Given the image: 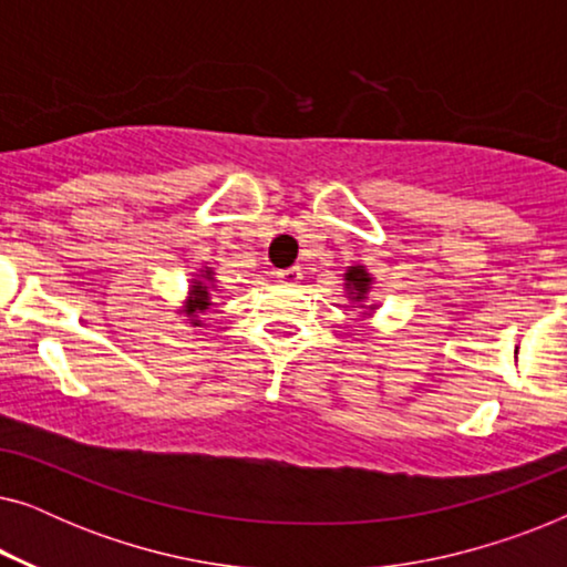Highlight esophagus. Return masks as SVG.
<instances>
[{
	"instance_id": "1",
	"label": "esophagus",
	"mask_w": 567,
	"mask_h": 567,
	"mask_svg": "<svg viewBox=\"0 0 567 567\" xmlns=\"http://www.w3.org/2000/svg\"><path fill=\"white\" fill-rule=\"evenodd\" d=\"M278 281L286 284V286H297L301 284V278H305V274H301V268H286V270H278Z\"/></svg>"
}]
</instances>
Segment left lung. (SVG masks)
<instances>
[{"instance_id": "1", "label": "left lung", "mask_w": 567, "mask_h": 567, "mask_svg": "<svg viewBox=\"0 0 567 567\" xmlns=\"http://www.w3.org/2000/svg\"><path fill=\"white\" fill-rule=\"evenodd\" d=\"M343 289H346V297L351 301L353 307L361 309V317L367 320L379 309V301L371 299V293H374V276L369 274L367 266H361V262H355V266H348L346 274H343Z\"/></svg>"}]
</instances>
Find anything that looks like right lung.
I'll list each match as a JSON object with an SVG mask.
<instances>
[{"mask_svg":"<svg viewBox=\"0 0 567 567\" xmlns=\"http://www.w3.org/2000/svg\"><path fill=\"white\" fill-rule=\"evenodd\" d=\"M219 291L221 289L216 286L214 268L200 266L190 278L188 297H185L183 307L177 309V315L188 317L190 328H200V324H204V315L214 307V293H219Z\"/></svg>","mask_w":567,"mask_h":567,"instance_id":"add662e5","label":"right lung"}]
</instances>
